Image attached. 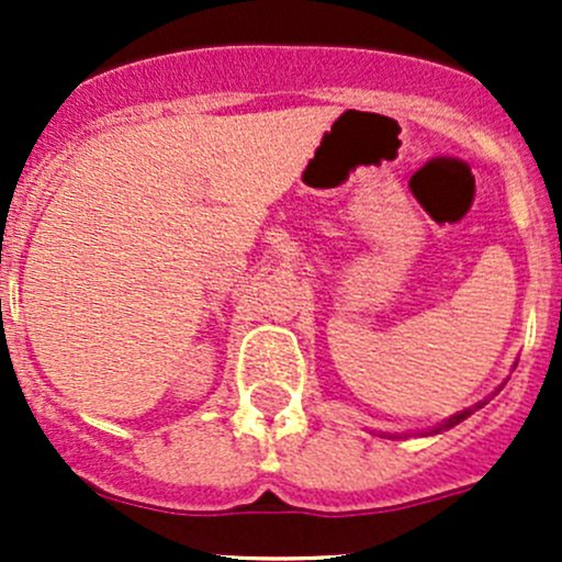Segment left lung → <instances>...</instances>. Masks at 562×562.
<instances>
[{
	"label": "left lung",
	"instance_id": "8db88e82",
	"mask_svg": "<svg viewBox=\"0 0 562 562\" xmlns=\"http://www.w3.org/2000/svg\"><path fill=\"white\" fill-rule=\"evenodd\" d=\"M484 402H486V400H484ZM484 402H479V405H473V407H464V411H459V413H454V416L443 418V422L435 424V427H429L427 432H422V435H440V432H446V429L457 427L459 422H464V418H468V416H473V413L479 411V407L484 405ZM372 435H378V438H389V440H405V438H411V432H375V429H372Z\"/></svg>",
	"mask_w": 562,
	"mask_h": 562
}]
</instances>
